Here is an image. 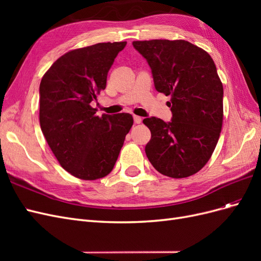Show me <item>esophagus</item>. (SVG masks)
Masks as SVG:
<instances>
[{
    "label": "esophagus",
    "mask_w": 261,
    "mask_h": 261,
    "mask_svg": "<svg viewBox=\"0 0 261 261\" xmlns=\"http://www.w3.org/2000/svg\"><path fill=\"white\" fill-rule=\"evenodd\" d=\"M134 121H135L136 124H140L141 121H143V118H141L140 116H137V115H134Z\"/></svg>",
    "instance_id": "esophagus-1"
}]
</instances>
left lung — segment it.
<instances>
[{"instance_id": "left-lung-1", "label": "left lung", "mask_w": 261, "mask_h": 261, "mask_svg": "<svg viewBox=\"0 0 261 261\" xmlns=\"http://www.w3.org/2000/svg\"><path fill=\"white\" fill-rule=\"evenodd\" d=\"M151 68L156 91L171 96V122L154 116L143 121L151 132L148 160L161 174L191 176L215 150L223 121V86L215 62L185 40L134 41Z\"/></svg>"}]
</instances>
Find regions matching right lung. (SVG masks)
Returning <instances> with one entry per match:
<instances>
[{
  "label": "right lung",
  "instance_id": "add662e5",
  "mask_svg": "<svg viewBox=\"0 0 261 261\" xmlns=\"http://www.w3.org/2000/svg\"><path fill=\"white\" fill-rule=\"evenodd\" d=\"M125 45V41L103 42L69 51L41 80V130L62 168L75 177L107 176L133 126L129 113L98 116L90 106L106 89L109 70Z\"/></svg>",
  "mask_w": 261,
  "mask_h": 261
}]
</instances>
